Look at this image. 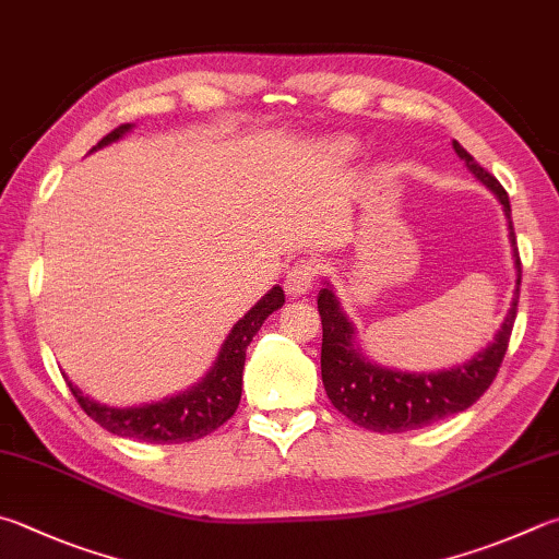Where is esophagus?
Returning a JSON list of instances; mask_svg holds the SVG:
<instances>
[{
	"label": "esophagus",
	"instance_id": "esophagus-1",
	"mask_svg": "<svg viewBox=\"0 0 559 559\" xmlns=\"http://www.w3.org/2000/svg\"><path fill=\"white\" fill-rule=\"evenodd\" d=\"M314 283V263L312 261H300L286 273V281H283V288L290 298H300L312 290Z\"/></svg>",
	"mask_w": 559,
	"mask_h": 559
}]
</instances>
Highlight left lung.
I'll list each match as a JSON object with an SVG mask.
<instances>
[{
  "label": "left lung",
  "instance_id": "1",
  "mask_svg": "<svg viewBox=\"0 0 559 559\" xmlns=\"http://www.w3.org/2000/svg\"><path fill=\"white\" fill-rule=\"evenodd\" d=\"M452 148L464 160L466 168L472 170L474 178L484 182L503 205V215L509 219L513 263L515 271H519L513 302L506 312L499 332L493 334V342L486 344L469 361L440 371H401L371 361L359 349L354 322L342 310L330 283L324 281L318 296V310L322 318L320 367L324 391H328V399L342 415H347L359 428L373 432H405L425 428V425L438 423L448 415L466 411L489 389L496 379V371L501 367L503 354L509 349L521 288V257L519 247H515V231L511 222V200L509 192L501 188V182L476 164L456 141H452Z\"/></svg>",
  "mask_w": 559,
  "mask_h": 559
}]
</instances>
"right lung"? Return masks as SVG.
<instances>
[{"label":"right lung","mask_w":559,"mask_h":559,"mask_svg":"<svg viewBox=\"0 0 559 559\" xmlns=\"http://www.w3.org/2000/svg\"><path fill=\"white\" fill-rule=\"evenodd\" d=\"M131 129H134V124L117 127L111 134L99 141L97 146L90 148V154L97 148L115 144V141L129 134ZM283 302H286L283 288L273 286L266 296H263L257 306L229 330L227 340L222 342V349L215 364H212L205 377L195 385H190L188 391L170 395V399L117 408V405H107L90 399V395L80 391L73 381H68L66 373L63 377L70 385V391H73L78 399L80 408L111 435L151 444H178L200 440L205 438V435L215 432L219 425H225L231 415H235L241 399V371H245L247 347L251 344L253 334L261 330L263 320H266L271 312L283 308Z\"/></svg>","instance_id":"right-lung-1"}]
</instances>
